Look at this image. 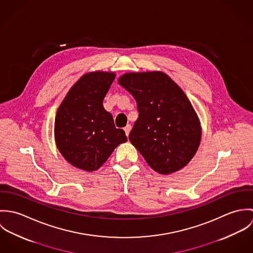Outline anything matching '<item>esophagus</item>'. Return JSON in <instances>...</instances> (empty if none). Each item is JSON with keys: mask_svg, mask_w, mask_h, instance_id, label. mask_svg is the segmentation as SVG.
<instances>
[{"mask_svg": "<svg viewBox=\"0 0 253 253\" xmlns=\"http://www.w3.org/2000/svg\"><path fill=\"white\" fill-rule=\"evenodd\" d=\"M130 129H131V126H130V125H127V126L124 128V130H125L126 136H128V134H129V132H130Z\"/></svg>", "mask_w": 253, "mask_h": 253, "instance_id": "esophagus-1", "label": "esophagus"}]
</instances>
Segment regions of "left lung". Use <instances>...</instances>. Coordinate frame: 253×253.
I'll list each match as a JSON object with an SVG mask.
<instances>
[{
  "instance_id": "8db88e82",
  "label": "left lung",
  "mask_w": 253,
  "mask_h": 253,
  "mask_svg": "<svg viewBox=\"0 0 253 253\" xmlns=\"http://www.w3.org/2000/svg\"><path fill=\"white\" fill-rule=\"evenodd\" d=\"M118 83L136 100L139 117L128 139L160 174L180 170L202 138L200 119L180 86L161 71L126 73Z\"/></svg>"
}]
</instances>
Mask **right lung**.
I'll return each instance as SVG.
<instances>
[{
	"mask_svg": "<svg viewBox=\"0 0 253 253\" xmlns=\"http://www.w3.org/2000/svg\"><path fill=\"white\" fill-rule=\"evenodd\" d=\"M115 77L104 71L83 75L57 109L55 144L63 158L82 170H97L116 147L127 141L102 104Z\"/></svg>",
	"mask_w": 253,
	"mask_h": 253,
	"instance_id": "right-lung-1",
	"label": "right lung"
}]
</instances>
